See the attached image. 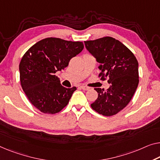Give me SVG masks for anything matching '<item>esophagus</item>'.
I'll return each instance as SVG.
<instances>
[{"label":"esophagus","instance_id":"esophagus-1","mask_svg":"<svg viewBox=\"0 0 160 160\" xmlns=\"http://www.w3.org/2000/svg\"><path fill=\"white\" fill-rule=\"evenodd\" d=\"M81 89L84 90H88L90 89V88H88L87 86H84V85H81V86H80Z\"/></svg>","mask_w":160,"mask_h":160}]
</instances>
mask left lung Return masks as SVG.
Segmentation results:
<instances>
[{"label":"left lung","mask_w":160,"mask_h":160,"mask_svg":"<svg viewBox=\"0 0 160 160\" xmlns=\"http://www.w3.org/2000/svg\"><path fill=\"white\" fill-rule=\"evenodd\" d=\"M84 42L86 49L101 64L98 78L110 83L107 90L94 88L98 96L90 106L103 116L116 115L127 106L137 88V59L124 44L110 37Z\"/></svg>","instance_id":"left-lung-1"}]
</instances>
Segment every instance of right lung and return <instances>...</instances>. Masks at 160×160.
<instances>
[{
  "mask_svg": "<svg viewBox=\"0 0 160 160\" xmlns=\"http://www.w3.org/2000/svg\"><path fill=\"white\" fill-rule=\"evenodd\" d=\"M84 48L81 42L49 37L28 49L19 64L21 87L30 103L44 113H59L67 106L76 87L65 88L55 75Z\"/></svg>",
  "mask_w": 160,
  "mask_h": 160,
  "instance_id": "obj_1",
  "label": "right lung"
}]
</instances>
